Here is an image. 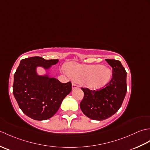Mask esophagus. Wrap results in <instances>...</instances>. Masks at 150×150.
<instances>
[{
    "label": "esophagus",
    "instance_id": "obj_1",
    "mask_svg": "<svg viewBox=\"0 0 150 150\" xmlns=\"http://www.w3.org/2000/svg\"><path fill=\"white\" fill-rule=\"evenodd\" d=\"M77 88H79V85L76 84H74V83L72 84V89H73H73Z\"/></svg>",
    "mask_w": 150,
    "mask_h": 150
}]
</instances>
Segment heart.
I'll use <instances>...</instances> for the list:
<instances>
[{
  "label": "heart",
  "instance_id": "heart-1",
  "mask_svg": "<svg viewBox=\"0 0 150 150\" xmlns=\"http://www.w3.org/2000/svg\"><path fill=\"white\" fill-rule=\"evenodd\" d=\"M66 71L75 81L82 82L90 90L104 87L111 80L112 72L106 66L97 64L83 65L71 62L66 66Z\"/></svg>",
  "mask_w": 150,
  "mask_h": 150
}]
</instances>
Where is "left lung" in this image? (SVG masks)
<instances>
[{
  "instance_id": "1",
  "label": "left lung",
  "mask_w": 150,
  "mask_h": 150,
  "mask_svg": "<svg viewBox=\"0 0 150 150\" xmlns=\"http://www.w3.org/2000/svg\"><path fill=\"white\" fill-rule=\"evenodd\" d=\"M112 68V78L106 87L97 91L81 88L84 98L80 108L91 119L103 120L119 110L127 91L126 71L119 60L106 59Z\"/></svg>"
}]
</instances>
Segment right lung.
Wrapping results in <instances>:
<instances>
[{
	"label": "right lung",
	"instance_id": "obj_1",
	"mask_svg": "<svg viewBox=\"0 0 150 150\" xmlns=\"http://www.w3.org/2000/svg\"><path fill=\"white\" fill-rule=\"evenodd\" d=\"M58 62V59L30 57L22 59L16 70L13 93L21 110L32 119L44 120L52 117L71 91V82L61 83L50 75V68ZM38 67L47 73L39 75Z\"/></svg>",
	"mask_w": 150,
	"mask_h": 150
}]
</instances>
